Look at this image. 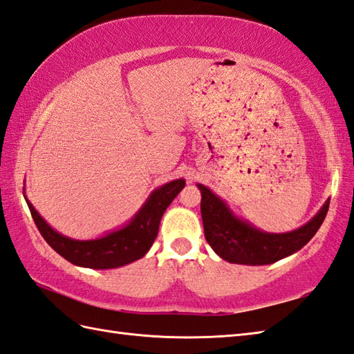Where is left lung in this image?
<instances>
[{
  "mask_svg": "<svg viewBox=\"0 0 354 354\" xmlns=\"http://www.w3.org/2000/svg\"><path fill=\"white\" fill-rule=\"evenodd\" d=\"M202 201L201 214L204 234L214 252L230 263L237 265H270L297 252L317 234L324 222L330 201L327 199L312 221L290 232L260 231L232 214L227 204L205 185L198 184Z\"/></svg>",
  "mask_w": 354,
  "mask_h": 354,
  "instance_id": "left-lung-1",
  "label": "left lung"
}]
</instances>
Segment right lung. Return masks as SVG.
Segmentation results:
<instances>
[{
  "mask_svg": "<svg viewBox=\"0 0 354 354\" xmlns=\"http://www.w3.org/2000/svg\"><path fill=\"white\" fill-rule=\"evenodd\" d=\"M184 179L164 184L152 192L138 213L123 228L93 240H74L59 234L26 198L37 230L53 250L76 266L91 269L120 268L145 257L155 242L160 222L170 202L184 189Z\"/></svg>",
  "mask_w": 354,
  "mask_h": 354,
  "instance_id": "1",
  "label": "right lung"
}]
</instances>
